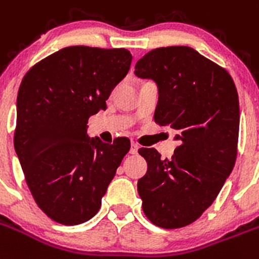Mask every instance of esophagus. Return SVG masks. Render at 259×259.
<instances>
[{"label":"esophagus","instance_id":"obj_1","mask_svg":"<svg viewBox=\"0 0 259 259\" xmlns=\"http://www.w3.org/2000/svg\"><path fill=\"white\" fill-rule=\"evenodd\" d=\"M138 148H139V146L137 145V143H134V142H132V147H130V154H137V152H138Z\"/></svg>","mask_w":259,"mask_h":259}]
</instances>
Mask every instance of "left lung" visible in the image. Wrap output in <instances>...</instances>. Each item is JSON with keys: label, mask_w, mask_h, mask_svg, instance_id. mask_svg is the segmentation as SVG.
<instances>
[{"label": "left lung", "mask_w": 259, "mask_h": 259, "mask_svg": "<svg viewBox=\"0 0 259 259\" xmlns=\"http://www.w3.org/2000/svg\"><path fill=\"white\" fill-rule=\"evenodd\" d=\"M138 78L159 90L155 122L176 132L170 159L139 148L147 172L138 180L146 217L167 229L189 226L210 207L235 167L240 107L228 71L190 47L148 52L136 65Z\"/></svg>", "instance_id": "1"}]
</instances>
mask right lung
<instances>
[{
	"instance_id": "1",
	"label": "right lung",
	"mask_w": 259,
	"mask_h": 259,
	"mask_svg": "<svg viewBox=\"0 0 259 259\" xmlns=\"http://www.w3.org/2000/svg\"><path fill=\"white\" fill-rule=\"evenodd\" d=\"M132 58L123 48L67 47L37 62L22 80L15 152L33 199L57 223L76 226L91 219L129 152L125 137L113 145L90 138L87 121L107 109Z\"/></svg>"
}]
</instances>
